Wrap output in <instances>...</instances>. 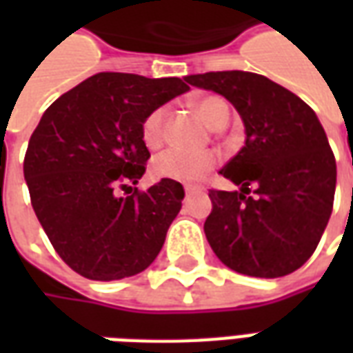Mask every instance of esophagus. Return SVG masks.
Returning a JSON list of instances; mask_svg holds the SVG:
<instances>
[{"mask_svg":"<svg viewBox=\"0 0 353 353\" xmlns=\"http://www.w3.org/2000/svg\"><path fill=\"white\" fill-rule=\"evenodd\" d=\"M204 191V187L199 183H187L185 185V192L187 194H196V192H202Z\"/></svg>","mask_w":353,"mask_h":353,"instance_id":"1","label":"esophagus"}]
</instances>
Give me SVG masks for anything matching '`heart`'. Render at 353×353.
Segmentation results:
<instances>
[{"label":"heart","instance_id":"b5f03b06","mask_svg":"<svg viewBox=\"0 0 353 353\" xmlns=\"http://www.w3.org/2000/svg\"><path fill=\"white\" fill-rule=\"evenodd\" d=\"M194 108L212 128H223L229 121V108L219 98H200L194 101ZM164 121H166V109L157 108L145 117V121L141 124V138L149 149H157L164 141ZM217 162H219V157L214 151L191 153V151L172 147L154 157L151 170L154 177L159 179L189 183V181H199L206 174H210Z\"/></svg>","mask_w":353,"mask_h":353}]
</instances>
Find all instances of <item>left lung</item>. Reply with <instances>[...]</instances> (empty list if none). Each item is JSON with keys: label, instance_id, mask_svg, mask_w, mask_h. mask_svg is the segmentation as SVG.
I'll return each mask as SVG.
<instances>
[{"label": "left lung", "instance_id": "left-lung-1", "mask_svg": "<svg viewBox=\"0 0 353 353\" xmlns=\"http://www.w3.org/2000/svg\"><path fill=\"white\" fill-rule=\"evenodd\" d=\"M192 87L221 94L245 126V145L219 172L240 191L210 189L204 232L223 265L280 278L316 252L333 212L336 162L308 103L265 75L208 72Z\"/></svg>", "mask_w": 353, "mask_h": 353}]
</instances>
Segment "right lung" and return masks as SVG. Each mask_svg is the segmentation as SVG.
Masks as SVG:
<instances>
[{
    "instance_id": "obj_1",
    "label": "right lung",
    "mask_w": 353,
    "mask_h": 353,
    "mask_svg": "<svg viewBox=\"0 0 353 353\" xmlns=\"http://www.w3.org/2000/svg\"><path fill=\"white\" fill-rule=\"evenodd\" d=\"M187 90L179 77L103 72L43 113L28 143L24 177L50 244L81 276L123 280L157 259L185 192L170 179L132 189L151 157L141 124Z\"/></svg>"
}]
</instances>
